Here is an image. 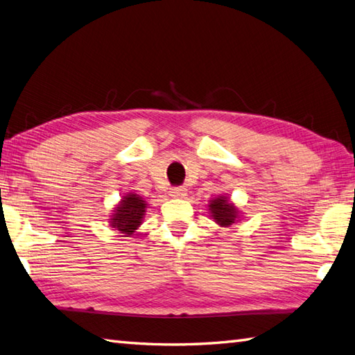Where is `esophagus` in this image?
Returning a JSON list of instances; mask_svg holds the SVG:
<instances>
[{"label": "esophagus", "mask_w": 355, "mask_h": 355, "mask_svg": "<svg viewBox=\"0 0 355 355\" xmlns=\"http://www.w3.org/2000/svg\"><path fill=\"white\" fill-rule=\"evenodd\" d=\"M187 195L186 187H172L169 189V196L171 198H184Z\"/></svg>", "instance_id": "esophagus-1"}]
</instances>
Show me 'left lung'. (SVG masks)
<instances>
[{
  "instance_id": "obj_1",
  "label": "left lung",
  "mask_w": 355,
  "mask_h": 355,
  "mask_svg": "<svg viewBox=\"0 0 355 355\" xmlns=\"http://www.w3.org/2000/svg\"><path fill=\"white\" fill-rule=\"evenodd\" d=\"M208 213H210L211 219L222 226V228H231L232 225L239 223L243 217V213L239 210V207L235 205L230 196L219 195L210 199L208 202Z\"/></svg>"
}]
</instances>
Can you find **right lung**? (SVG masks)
<instances>
[{
  "mask_svg": "<svg viewBox=\"0 0 355 355\" xmlns=\"http://www.w3.org/2000/svg\"><path fill=\"white\" fill-rule=\"evenodd\" d=\"M147 201L129 190L121 196V201L118 202L111 213V219H107L109 226L118 234H123V237H132L139 230L142 220L147 211Z\"/></svg>",
  "mask_w": 355,
  "mask_h": 355,
  "instance_id": "obj_1",
  "label": "right lung"
}]
</instances>
